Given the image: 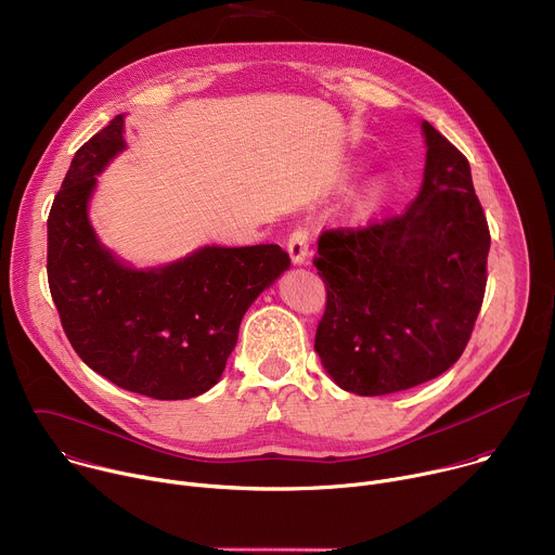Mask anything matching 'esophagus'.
Wrapping results in <instances>:
<instances>
[{
  "mask_svg": "<svg viewBox=\"0 0 555 555\" xmlns=\"http://www.w3.org/2000/svg\"><path fill=\"white\" fill-rule=\"evenodd\" d=\"M287 253L294 266H302L309 259V232L298 228L289 234L287 240Z\"/></svg>",
  "mask_w": 555,
  "mask_h": 555,
  "instance_id": "1",
  "label": "esophagus"
}]
</instances>
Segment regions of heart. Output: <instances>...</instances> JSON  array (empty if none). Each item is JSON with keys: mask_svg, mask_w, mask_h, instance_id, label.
Masks as SVG:
<instances>
[{"mask_svg": "<svg viewBox=\"0 0 555 555\" xmlns=\"http://www.w3.org/2000/svg\"><path fill=\"white\" fill-rule=\"evenodd\" d=\"M390 195H392L390 184H388L386 180H377V182H373V184L366 189V193H364V197H362V206H364L366 210H377V208H382V206L390 199Z\"/></svg>", "mask_w": 555, "mask_h": 555, "instance_id": "heart-1", "label": "heart"}]
</instances>
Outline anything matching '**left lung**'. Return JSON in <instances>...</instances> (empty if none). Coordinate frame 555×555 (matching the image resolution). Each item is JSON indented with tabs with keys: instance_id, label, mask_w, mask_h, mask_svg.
I'll list each match as a JSON object with an SVG mask.
<instances>
[{
	"instance_id": "8db88e82",
	"label": "left lung",
	"mask_w": 555,
	"mask_h": 555,
	"mask_svg": "<svg viewBox=\"0 0 555 555\" xmlns=\"http://www.w3.org/2000/svg\"><path fill=\"white\" fill-rule=\"evenodd\" d=\"M424 184L398 217L325 230L313 266L327 287L313 349L356 395H388L448 371L477 321L490 230L469 165L430 122Z\"/></svg>"
}]
</instances>
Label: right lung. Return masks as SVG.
I'll return each instance as SVG.
<instances>
[{"label":"right lung","instance_id":"add662e5","mask_svg":"<svg viewBox=\"0 0 555 555\" xmlns=\"http://www.w3.org/2000/svg\"><path fill=\"white\" fill-rule=\"evenodd\" d=\"M127 146L125 114L72 157L48 217V283L63 332L92 371L153 400L210 390L248 307L287 268L276 244L202 246L171 263L133 268L105 248L90 199Z\"/></svg>","mask_w":555,"mask_h":555}]
</instances>
